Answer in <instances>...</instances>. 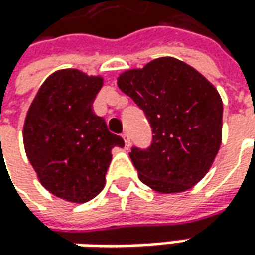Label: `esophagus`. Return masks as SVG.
Returning <instances> with one entry per match:
<instances>
[{
    "label": "esophagus",
    "mask_w": 255,
    "mask_h": 255,
    "mask_svg": "<svg viewBox=\"0 0 255 255\" xmlns=\"http://www.w3.org/2000/svg\"><path fill=\"white\" fill-rule=\"evenodd\" d=\"M123 139H124V144H126V148H129V145H131V142H129V135H128V132H124L123 134Z\"/></svg>",
    "instance_id": "esophagus-1"
}]
</instances>
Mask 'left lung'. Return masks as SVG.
I'll return each mask as SVG.
<instances>
[{
    "mask_svg": "<svg viewBox=\"0 0 255 255\" xmlns=\"http://www.w3.org/2000/svg\"><path fill=\"white\" fill-rule=\"evenodd\" d=\"M117 84L154 134L148 148L129 152L139 180L159 193H179L203 179L222 144L223 103L215 86L175 57L127 70Z\"/></svg>",
    "mask_w": 255,
    "mask_h": 255,
    "instance_id": "1",
    "label": "left lung"
}]
</instances>
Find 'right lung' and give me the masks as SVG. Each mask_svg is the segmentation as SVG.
Listing matches in <instances>:
<instances>
[{
	"label": "right lung",
	"mask_w": 255,
	"mask_h": 255,
	"mask_svg": "<svg viewBox=\"0 0 255 255\" xmlns=\"http://www.w3.org/2000/svg\"><path fill=\"white\" fill-rule=\"evenodd\" d=\"M101 86V77L76 69L55 72L26 114V156L42 186L69 202L96 198L106 183L111 149L124 146V139L110 132L92 109Z\"/></svg>",
	"instance_id": "add662e5"
}]
</instances>
